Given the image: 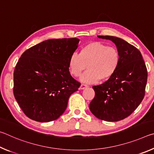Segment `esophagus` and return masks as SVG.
I'll return each mask as SVG.
<instances>
[{
	"mask_svg": "<svg viewBox=\"0 0 154 154\" xmlns=\"http://www.w3.org/2000/svg\"><path fill=\"white\" fill-rule=\"evenodd\" d=\"M88 88V85H87L82 84V85H80L79 89H80V90H84V89H85V88Z\"/></svg>",
	"mask_w": 154,
	"mask_h": 154,
	"instance_id": "obj_1",
	"label": "esophagus"
}]
</instances>
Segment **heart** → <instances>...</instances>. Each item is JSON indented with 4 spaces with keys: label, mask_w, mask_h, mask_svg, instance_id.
Here are the masks:
<instances>
[{
    "label": "heart",
    "mask_w": 154,
    "mask_h": 154,
    "mask_svg": "<svg viewBox=\"0 0 154 154\" xmlns=\"http://www.w3.org/2000/svg\"><path fill=\"white\" fill-rule=\"evenodd\" d=\"M120 62V54L114 47H109L100 41H94L83 45L79 54H72L69 60L70 73L78 77L88 68V71L81 77V82L94 83L107 81L113 76Z\"/></svg>",
    "instance_id": "obj_1"
}]
</instances>
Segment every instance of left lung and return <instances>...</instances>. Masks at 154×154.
I'll list each match as a JSON object with an SVG mask.
<instances>
[{"label": "left lung", "mask_w": 154, "mask_h": 154, "mask_svg": "<svg viewBox=\"0 0 154 154\" xmlns=\"http://www.w3.org/2000/svg\"><path fill=\"white\" fill-rule=\"evenodd\" d=\"M98 37L115 43L120 54V62L113 77L92 87L95 96L89 107L98 119L118 122L129 116L144 98L147 68L140 51L131 44L116 36Z\"/></svg>", "instance_id": "8db88e82"}]
</instances>
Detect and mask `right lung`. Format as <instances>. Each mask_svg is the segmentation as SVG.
I'll use <instances>...</instances> for the list:
<instances>
[{
  "mask_svg": "<svg viewBox=\"0 0 154 154\" xmlns=\"http://www.w3.org/2000/svg\"><path fill=\"white\" fill-rule=\"evenodd\" d=\"M77 38L49 39L25 51L14 72V94L28 118L56 120L80 83L70 74L69 60L76 50Z\"/></svg>",
  "mask_w": 154,
  "mask_h": 154,
  "instance_id": "1",
  "label": "right lung"
}]
</instances>
